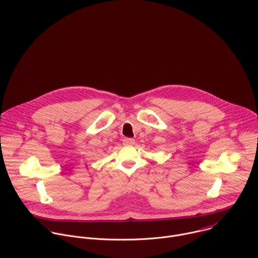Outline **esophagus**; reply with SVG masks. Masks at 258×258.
<instances>
[{
    "label": "esophagus",
    "mask_w": 258,
    "mask_h": 258,
    "mask_svg": "<svg viewBox=\"0 0 258 258\" xmlns=\"http://www.w3.org/2000/svg\"><path fill=\"white\" fill-rule=\"evenodd\" d=\"M123 145L125 146H131V145H134L135 144V140L132 139V138H124L123 141H122Z\"/></svg>",
    "instance_id": "34e87169"
}]
</instances>
